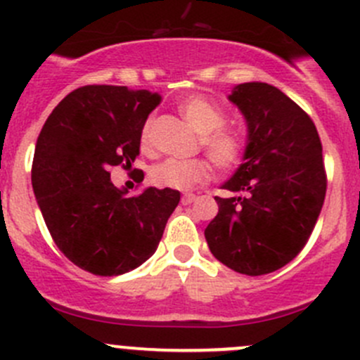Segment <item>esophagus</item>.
Returning a JSON list of instances; mask_svg holds the SVG:
<instances>
[{
	"label": "esophagus",
	"instance_id": "obj_1",
	"mask_svg": "<svg viewBox=\"0 0 360 360\" xmlns=\"http://www.w3.org/2000/svg\"><path fill=\"white\" fill-rule=\"evenodd\" d=\"M195 200H197V197H195L193 193H184L183 198H181V203H183V205H190V203H193Z\"/></svg>",
	"mask_w": 360,
	"mask_h": 360
}]
</instances>
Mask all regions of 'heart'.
<instances>
[{"label":"heart","mask_w":360,"mask_h":360,"mask_svg":"<svg viewBox=\"0 0 360 360\" xmlns=\"http://www.w3.org/2000/svg\"><path fill=\"white\" fill-rule=\"evenodd\" d=\"M181 115L200 134V144L207 157L223 172L237 169L248 153V139L238 130L224 127L226 115L223 110L200 94H190L179 101ZM153 116L146 118L141 127V148L151 150ZM212 177V165L205 158L177 160L169 158L157 163L150 170L151 183L170 190H190L197 184L207 183Z\"/></svg>","instance_id":"b5f03b06"}]
</instances>
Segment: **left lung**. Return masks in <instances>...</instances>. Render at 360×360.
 Segmentation results:
<instances>
[{
    "mask_svg": "<svg viewBox=\"0 0 360 360\" xmlns=\"http://www.w3.org/2000/svg\"><path fill=\"white\" fill-rule=\"evenodd\" d=\"M249 125L245 162L216 197L205 228L216 259L244 275H264L307 245L324 205L328 174L314 120L268 83H242L230 96Z\"/></svg>",
    "mask_w": 360,
    "mask_h": 360,
    "instance_id": "1",
    "label": "left lung"
}]
</instances>
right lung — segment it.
I'll return each instance as SVG.
<instances>
[{
    "mask_svg": "<svg viewBox=\"0 0 360 360\" xmlns=\"http://www.w3.org/2000/svg\"><path fill=\"white\" fill-rule=\"evenodd\" d=\"M158 103L148 90L85 85L57 104L39 132L32 190L56 245L82 270L115 277L143 264L181 200L170 188L127 198L110 179L111 167L127 169L139 155L141 127Z\"/></svg>",
    "mask_w": 360,
    "mask_h": 360,
    "instance_id": "1",
    "label": "right lung"
}]
</instances>
